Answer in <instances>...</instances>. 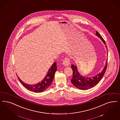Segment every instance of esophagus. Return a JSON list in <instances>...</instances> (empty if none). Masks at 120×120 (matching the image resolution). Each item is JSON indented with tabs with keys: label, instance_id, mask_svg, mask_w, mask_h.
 <instances>
[{
	"label": "esophagus",
	"instance_id": "esophagus-1",
	"mask_svg": "<svg viewBox=\"0 0 120 120\" xmlns=\"http://www.w3.org/2000/svg\"><path fill=\"white\" fill-rule=\"evenodd\" d=\"M62 64L64 66H69L70 65V60L69 58H68V57L65 58L63 61Z\"/></svg>",
	"mask_w": 120,
	"mask_h": 120
}]
</instances>
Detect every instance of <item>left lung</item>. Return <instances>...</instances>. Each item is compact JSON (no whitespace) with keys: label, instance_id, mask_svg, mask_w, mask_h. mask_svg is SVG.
<instances>
[{"label":"left lung","instance_id":"8db88e82","mask_svg":"<svg viewBox=\"0 0 120 120\" xmlns=\"http://www.w3.org/2000/svg\"><path fill=\"white\" fill-rule=\"evenodd\" d=\"M96 35L100 38L104 43L105 44V41L97 31H96ZM105 46L106 47V45ZM107 60L108 58L105 66L101 72L91 78L82 76L79 74L76 65H72L71 68L73 70V77L71 80V82L75 87L82 90H86L94 87L99 83L105 75L107 66Z\"/></svg>","mask_w":120,"mask_h":120}]
</instances>
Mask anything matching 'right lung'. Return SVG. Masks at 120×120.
I'll use <instances>...</instances> for the list:
<instances>
[{
    "label": "right lung",
    "instance_id": "right-lung-1",
    "mask_svg": "<svg viewBox=\"0 0 120 120\" xmlns=\"http://www.w3.org/2000/svg\"><path fill=\"white\" fill-rule=\"evenodd\" d=\"M57 69L56 62H54L52 66L50 67V68L49 69V71L44 79L41 81V82L35 85L27 84L23 82L18 76L17 77L22 85L30 91H32L35 93H39L45 91L49 87L54 79L55 73L56 72Z\"/></svg>",
    "mask_w": 120,
    "mask_h": 120
}]
</instances>
